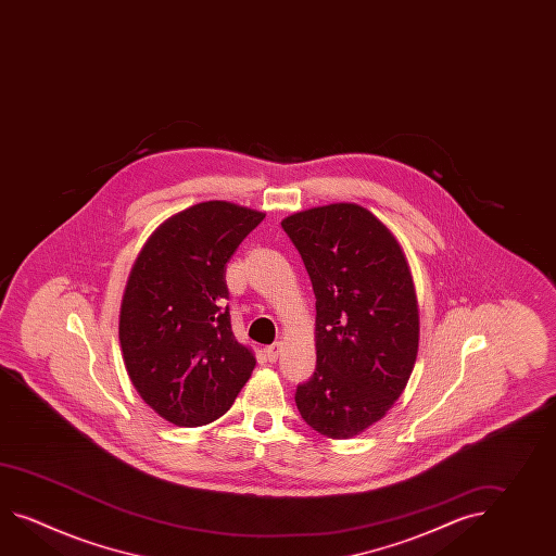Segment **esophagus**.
<instances>
[{"label":"esophagus","instance_id":"obj_1","mask_svg":"<svg viewBox=\"0 0 556 556\" xmlns=\"http://www.w3.org/2000/svg\"><path fill=\"white\" fill-rule=\"evenodd\" d=\"M281 349L283 345L281 343H273V345L265 346V357L269 358V361H277L279 355H281Z\"/></svg>","mask_w":556,"mask_h":556}]
</instances>
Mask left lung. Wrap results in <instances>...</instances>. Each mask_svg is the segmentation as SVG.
Wrapping results in <instances>:
<instances>
[{"label": "left lung", "instance_id": "obj_1", "mask_svg": "<svg viewBox=\"0 0 556 556\" xmlns=\"http://www.w3.org/2000/svg\"><path fill=\"white\" fill-rule=\"evenodd\" d=\"M315 293L317 369L296 387L311 429L351 439L383 419L419 351V305L395 235L357 203L285 217Z\"/></svg>", "mask_w": 556, "mask_h": 556}]
</instances>
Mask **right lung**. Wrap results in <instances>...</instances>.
Segmentation results:
<instances>
[{"instance_id":"add662e5","label":"right lung","mask_w":556,"mask_h":556,"mask_svg":"<svg viewBox=\"0 0 556 556\" xmlns=\"http://www.w3.org/2000/svg\"><path fill=\"white\" fill-rule=\"evenodd\" d=\"M265 213L203 201L149 235L125 285L119 343L139 396L177 427L225 415L255 369L231 331L225 267Z\"/></svg>"}]
</instances>
